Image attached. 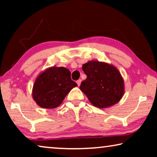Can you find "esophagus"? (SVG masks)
<instances>
[{"instance_id":"esophagus-1","label":"esophagus","mask_w":157,"mask_h":157,"mask_svg":"<svg viewBox=\"0 0 157 157\" xmlns=\"http://www.w3.org/2000/svg\"><path fill=\"white\" fill-rule=\"evenodd\" d=\"M81 82H82L81 79H78V80H77V81H76L77 84H78V86H79V85H80V84H81Z\"/></svg>"}]
</instances>
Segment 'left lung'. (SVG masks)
Returning <instances> with one entry per match:
<instances>
[{
    "label": "left lung",
    "mask_w": 157,
    "mask_h": 157,
    "mask_svg": "<svg viewBox=\"0 0 157 157\" xmlns=\"http://www.w3.org/2000/svg\"><path fill=\"white\" fill-rule=\"evenodd\" d=\"M82 70L87 78L79 89L94 107L107 108L122 99L124 93V79L116 66L91 60L84 63Z\"/></svg>",
    "instance_id": "8db88e82"
}]
</instances>
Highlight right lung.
Here are the masks:
<instances>
[{"instance_id": "add662e5", "label": "right lung", "mask_w": 157, "mask_h": 157, "mask_svg": "<svg viewBox=\"0 0 157 157\" xmlns=\"http://www.w3.org/2000/svg\"><path fill=\"white\" fill-rule=\"evenodd\" d=\"M75 86L78 84L71 79L68 68L51 66L37 76L33 85V98L40 107L55 109Z\"/></svg>"}]
</instances>
